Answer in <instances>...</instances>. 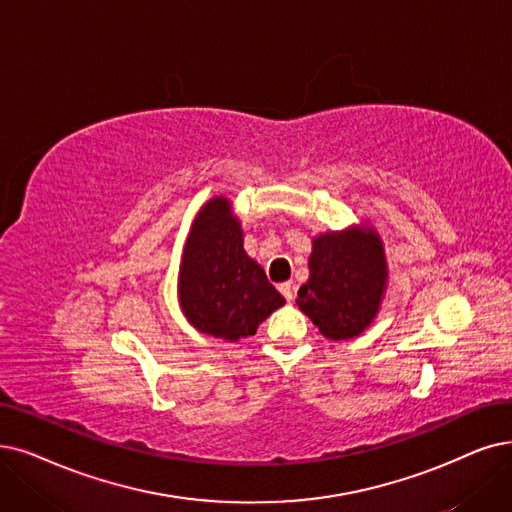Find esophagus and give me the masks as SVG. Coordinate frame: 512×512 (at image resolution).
<instances>
[{
    "instance_id": "obj_1",
    "label": "esophagus",
    "mask_w": 512,
    "mask_h": 512,
    "mask_svg": "<svg viewBox=\"0 0 512 512\" xmlns=\"http://www.w3.org/2000/svg\"><path fill=\"white\" fill-rule=\"evenodd\" d=\"M279 292L283 294V298L285 300H294V285L290 283V281H285V283H279Z\"/></svg>"
}]
</instances>
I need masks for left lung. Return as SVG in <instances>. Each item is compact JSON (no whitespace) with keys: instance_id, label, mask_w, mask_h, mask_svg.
Instances as JSON below:
<instances>
[{"instance_id":"1","label":"left lung","mask_w":512,"mask_h":512,"mask_svg":"<svg viewBox=\"0 0 512 512\" xmlns=\"http://www.w3.org/2000/svg\"><path fill=\"white\" fill-rule=\"evenodd\" d=\"M388 288L384 243L367 222L313 237L309 279L296 304L327 340L363 334L382 309Z\"/></svg>"}]
</instances>
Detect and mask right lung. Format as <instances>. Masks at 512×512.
I'll use <instances>...</instances> for the list:
<instances>
[{
    "instance_id": "add662e5",
    "label": "right lung",
    "mask_w": 512,
    "mask_h": 512,
    "mask_svg": "<svg viewBox=\"0 0 512 512\" xmlns=\"http://www.w3.org/2000/svg\"><path fill=\"white\" fill-rule=\"evenodd\" d=\"M178 304L195 330L227 342L256 334L285 304L243 250V227L229 197L208 199L191 222L180 256Z\"/></svg>"
}]
</instances>
